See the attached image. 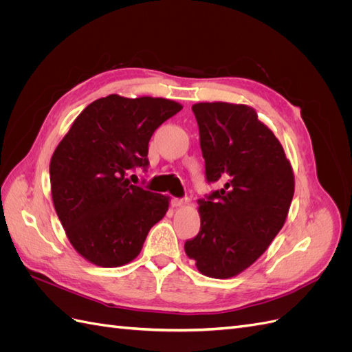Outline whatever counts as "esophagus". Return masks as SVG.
I'll list each match as a JSON object with an SVG mask.
<instances>
[{"mask_svg": "<svg viewBox=\"0 0 352 352\" xmlns=\"http://www.w3.org/2000/svg\"><path fill=\"white\" fill-rule=\"evenodd\" d=\"M189 204V198L188 197H184V198H173L172 199V206L173 207H185Z\"/></svg>", "mask_w": 352, "mask_h": 352, "instance_id": "1", "label": "esophagus"}]
</instances>
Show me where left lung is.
Wrapping results in <instances>:
<instances>
[{
    "instance_id": "1",
    "label": "left lung",
    "mask_w": 352,
    "mask_h": 352,
    "mask_svg": "<svg viewBox=\"0 0 352 352\" xmlns=\"http://www.w3.org/2000/svg\"><path fill=\"white\" fill-rule=\"evenodd\" d=\"M192 111L207 182L225 185L198 199L201 229L185 252L202 274L229 279L257 261L283 228L294 172L278 138L248 105L198 102Z\"/></svg>"
}]
</instances>
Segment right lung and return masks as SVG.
<instances>
[{
    "mask_svg": "<svg viewBox=\"0 0 352 352\" xmlns=\"http://www.w3.org/2000/svg\"><path fill=\"white\" fill-rule=\"evenodd\" d=\"M182 105L166 98L111 94L73 122L50 163L51 195L66 235L85 260L120 267L138 257L148 232L168 210V197L131 185L146 170L154 131Z\"/></svg>",
    "mask_w": 352,
    "mask_h": 352,
    "instance_id": "right-lung-1",
    "label": "right lung"
}]
</instances>
